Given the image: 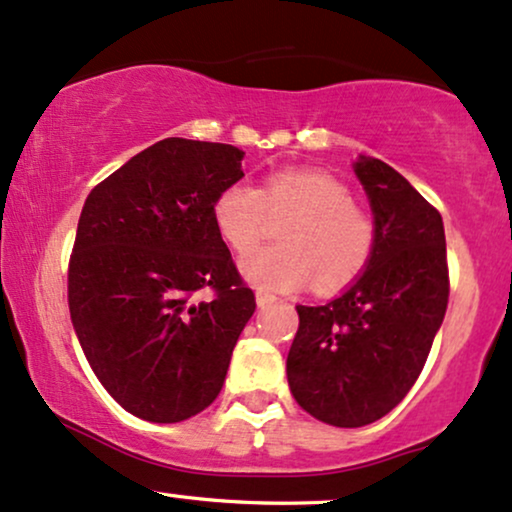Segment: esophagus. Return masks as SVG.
I'll return each instance as SVG.
<instances>
[{
    "label": "esophagus",
    "mask_w": 512,
    "mask_h": 512,
    "mask_svg": "<svg viewBox=\"0 0 512 512\" xmlns=\"http://www.w3.org/2000/svg\"><path fill=\"white\" fill-rule=\"evenodd\" d=\"M273 301H275L273 294L263 292V289H258V292H256V304L261 306V308H268L270 304H273Z\"/></svg>",
    "instance_id": "esophagus-1"
}]
</instances>
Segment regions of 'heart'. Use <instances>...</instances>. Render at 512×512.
<instances>
[{
	"label": "heart",
	"mask_w": 512,
	"mask_h": 512,
	"mask_svg": "<svg viewBox=\"0 0 512 512\" xmlns=\"http://www.w3.org/2000/svg\"><path fill=\"white\" fill-rule=\"evenodd\" d=\"M268 213L285 216L280 239L244 258L242 270L254 285L289 292L315 280L332 292L349 285L368 268L377 230L370 213L353 204L349 187L313 168H282L261 187L237 180L225 185L211 204L218 235L237 254H246L266 235Z\"/></svg>",
	"instance_id": "b5f03b06"
}]
</instances>
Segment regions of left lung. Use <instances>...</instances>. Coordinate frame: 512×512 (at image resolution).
<instances>
[{"mask_svg": "<svg viewBox=\"0 0 512 512\" xmlns=\"http://www.w3.org/2000/svg\"><path fill=\"white\" fill-rule=\"evenodd\" d=\"M375 213V251L342 296L296 306L287 356L296 403L334 427L384 418L425 368L449 306V263L439 211L380 159L356 161Z\"/></svg>", "mask_w": 512, "mask_h": 512, "instance_id": "obj_1", "label": "left lung"}]
</instances>
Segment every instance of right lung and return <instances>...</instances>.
I'll list each match as a JSON object with an SVG mask.
<instances>
[{
	"label": "right lung",
	"mask_w": 512,
	"mask_h": 512,
	"mask_svg": "<svg viewBox=\"0 0 512 512\" xmlns=\"http://www.w3.org/2000/svg\"><path fill=\"white\" fill-rule=\"evenodd\" d=\"M242 159L232 144L168 137L82 206L71 320L97 380L142 420L180 422L211 406L256 311L211 218L220 189L242 180Z\"/></svg>",
	"instance_id": "obj_1"
}]
</instances>
